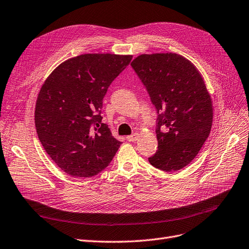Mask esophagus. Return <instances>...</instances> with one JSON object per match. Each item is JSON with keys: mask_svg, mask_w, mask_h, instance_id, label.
I'll use <instances>...</instances> for the list:
<instances>
[{"mask_svg": "<svg viewBox=\"0 0 249 249\" xmlns=\"http://www.w3.org/2000/svg\"><path fill=\"white\" fill-rule=\"evenodd\" d=\"M138 138H139V135L136 134V133L133 134V135H131V136H127V137H126L127 141H130V142H135V141H137Z\"/></svg>", "mask_w": 249, "mask_h": 249, "instance_id": "esophagus-1", "label": "esophagus"}]
</instances>
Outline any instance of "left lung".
<instances>
[{
    "mask_svg": "<svg viewBox=\"0 0 249 249\" xmlns=\"http://www.w3.org/2000/svg\"><path fill=\"white\" fill-rule=\"evenodd\" d=\"M131 65L158 113V150L149 162L164 172L181 170L196 157L212 130L213 101L204 79L191 61L176 53L142 54Z\"/></svg>",
    "mask_w": 249,
    "mask_h": 249,
    "instance_id": "1",
    "label": "left lung"
}]
</instances>
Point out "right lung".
<instances>
[{
  "mask_svg": "<svg viewBox=\"0 0 249 249\" xmlns=\"http://www.w3.org/2000/svg\"><path fill=\"white\" fill-rule=\"evenodd\" d=\"M132 55L83 54L62 62L38 92L35 124L46 152L72 177H93L122 142L102 123L103 98Z\"/></svg>",
  "mask_w": 249,
  "mask_h": 249,
  "instance_id": "add662e5",
  "label": "right lung"
}]
</instances>
